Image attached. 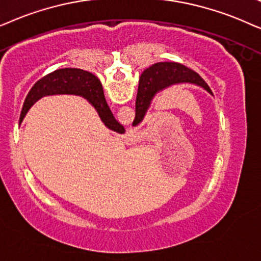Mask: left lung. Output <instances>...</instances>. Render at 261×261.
I'll list each match as a JSON object with an SVG mask.
<instances>
[{"label": "left lung", "instance_id": "8db88e82", "mask_svg": "<svg viewBox=\"0 0 261 261\" xmlns=\"http://www.w3.org/2000/svg\"><path fill=\"white\" fill-rule=\"evenodd\" d=\"M194 83L203 87L207 92L213 94L207 83L197 74L185 65L173 62H165V63H156L141 75L140 83H138V92L136 98V117L133 125L136 126L143 120V117L147 112L151 99L160 90L167 87L175 85V83Z\"/></svg>", "mask_w": 261, "mask_h": 261}]
</instances>
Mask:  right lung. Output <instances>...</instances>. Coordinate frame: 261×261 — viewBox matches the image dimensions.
Returning a JSON list of instances; mask_svg holds the SVG:
<instances>
[{
    "label": "right lung",
    "mask_w": 261,
    "mask_h": 261,
    "mask_svg": "<svg viewBox=\"0 0 261 261\" xmlns=\"http://www.w3.org/2000/svg\"><path fill=\"white\" fill-rule=\"evenodd\" d=\"M77 94L85 96L92 102V105L98 111L100 118L111 130L117 133H124L123 125L114 119L109 105H107L105 95H103L102 86L95 75L88 71L75 68H64L56 70L39 80L26 96L23 103L20 121H22L30 107L44 95L50 94Z\"/></svg>",
    "instance_id": "right-lung-1"
}]
</instances>
